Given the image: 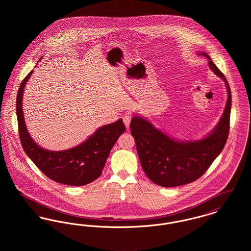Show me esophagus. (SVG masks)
Returning a JSON list of instances; mask_svg holds the SVG:
<instances>
[{"label": "esophagus", "mask_w": 251, "mask_h": 251, "mask_svg": "<svg viewBox=\"0 0 251 251\" xmlns=\"http://www.w3.org/2000/svg\"><path fill=\"white\" fill-rule=\"evenodd\" d=\"M131 118H132V117H131V114H126V115L123 117V122H124L125 126H126L127 128H129V126H130Z\"/></svg>", "instance_id": "obj_1"}]
</instances>
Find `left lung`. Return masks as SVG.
Returning <instances> with one entry per match:
<instances>
[{"mask_svg":"<svg viewBox=\"0 0 251 251\" xmlns=\"http://www.w3.org/2000/svg\"><path fill=\"white\" fill-rule=\"evenodd\" d=\"M201 54L209 59L211 70L227 84L226 108L212 133L200 141L185 143L175 141L142 118L133 117L130 124L144 172L149 179L163 187L179 186L200 179L227 142L231 108L230 88L226 77L210 56L204 52Z\"/></svg>","mask_w":251,"mask_h":251,"instance_id":"left-lung-1","label":"left lung"}]
</instances>
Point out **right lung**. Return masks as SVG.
<instances>
[{
	"label": "right lung",
	"mask_w": 251,
	"mask_h": 251,
	"mask_svg": "<svg viewBox=\"0 0 251 251\" xmlns=\"http://www.w3.org/2000/svg\"><path fill=\"white\" fill-rule=\"evenodd\" d=\"M32 72H29L21 83L16 100L19 135L25 153L45 176L53 181L72 186L92 182L101 175L114 144L126 131L123 121L118 120L100 127L84 143L71 150L50 151L42 149L26 130L22 107L24 85Z\"/></svg>",
	"instance_id": "1"
}]
</instances>
